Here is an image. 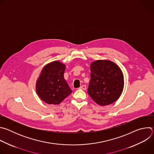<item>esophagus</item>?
Here are the masks:
<instances>
[{"label":"esophagus","mask_w":154,"mask_h":154,"mask_svg":"<svg viewBox=\"0 0 154 154\" xmlns=\"http://www.w3.org/2000/svg\"><path fill=\"white\" fill-rule=\"evenodd\" d=\"M80 89H81V90H85L86 89V85H83L80 86Z\"/></svg>","instance_id":"esophagus-1"}]
</instances>
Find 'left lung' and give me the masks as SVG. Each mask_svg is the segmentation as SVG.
I'll return each instance as SVG.
<instances>
[{
  "label": "left lung",
  "instance_id": "1",
  "mask_svg": "<svg viewBox=\"0 0 154 154\" xmlns=\"http://www.w3.org/2000/svg\"><path fill=\"white\" fill-rule=\"evenodd\" d=\"M91 79L88 93L98 105L112 104L120 97L124 88L121 69L109 60H97L91 64Z\"/></svg>",
  "mask_w": 154,
  "mask_h": 154
}]
</instances>
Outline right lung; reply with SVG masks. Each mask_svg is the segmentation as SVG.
<instances>
[{"label":"right lung","mask_w":154,"mask_h":154,"mask_svg":"<svg viewBox=\"0 0 154 154\" xmlns=\"http://www.w3.org/2000/svg\"><path fill=\"white\" fill-rule=\"evenodd\" d=\"M66 66L58 61L46 64L36 81V91L42 100L48 104H60L72 90L64 78Z\"/></svg>","instance_id":"add662e5"}]
</instances>
